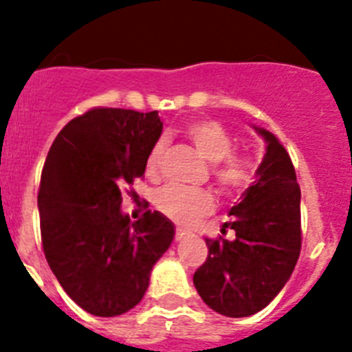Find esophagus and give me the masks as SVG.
I'll return each mask as SVG.
<instances>
[{
  "label": "esophagus",
  "instance_id": "esophagus-1",
  "mask_svg": "<svg viewBox=\"0 0 352 352\" xmlns=\"http://www.w3.org/2000/svg\"><path fill=\"white\" fill-rule=\"evenodd\" d=\"M186 234H188V232L185 231V229H176V234H174V239H176V241H182L183 238H186Z\"/></svg>",
  "mask_w": 352,
  "mask_h": 352
}]
</instances>
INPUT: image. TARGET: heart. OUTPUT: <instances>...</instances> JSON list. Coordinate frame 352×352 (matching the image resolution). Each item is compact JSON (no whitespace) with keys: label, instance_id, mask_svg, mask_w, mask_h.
Returning a JSON list of instances; mask_svg holds the SVG:
<instances>
[{"label":"heart","instance_id":"1","mask_svg":"<svg viewBox=\"0 0 352 352\" xmlns=\"http://www.w3.org/2000/svg\"><path fill=\"white\" fill-rule=\"evenodd\" d=\"M186 138L190 139L197 153L213 164L214 185L223 195H241L252 188L257 179L256 166L243 155H234V139L219 121H195L186 126ZM166 142L157 141L146 158V173L157 174ZM155 208L164 217L179 226H190L197 219L213 210V199L206 190H190L178 185H166L155 194Z\"/></svg>","mask_w":352,"mask_h":352}]
</instances>
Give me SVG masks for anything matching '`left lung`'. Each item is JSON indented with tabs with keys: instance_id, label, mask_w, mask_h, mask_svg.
<instances>
[{
	"instance_id": "left-lung-1",
	"label": "left lung",
	"mask_w": 352,
	"mask_h": 352,
	"mask_svg": "<svg viewBox=\"0 0 352 352\" xmlns=\"http://www.w3.org/2000/svg\"><path fill=\"white\" fill-rule=\"evenodd\" d=\"M257 179L231 208L234 238H206L208 259L194 273L199 296L214 312L248 317L282 291L301 250V192L291 157L268 130ZM226 232V229H222Z\"/></svg>"
}]
</instances>
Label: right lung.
<instances>
[{"label": "right lung", "mask_w": 352, "mask_h": 352, "mask_svg": "<svg viewBox=\"0 0 352 352\" xmlns=\"http://www.w3.org/2000/svg\"><path fill=\"white\" fill-rule=\"evenodd\" d=\"M162 133L157 111L95 107L68 121L49 149L38 190L43 254L80 309L98 317L129 312L144 296L174 223L148 210L121 211V192L142 178Z\"/></svg>", "instance_id": "1"}]
</instances>
